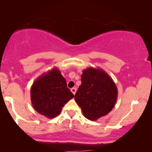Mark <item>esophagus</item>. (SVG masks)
Returning <instances> with one entry per match:
<instances>
[{
	"label": "esophagus",
	"instance_id": "1",
	"mask_svg": "<svg viewBox=\"0 0 152 152\" xmlns=\"http://www.w3.org/2000/svg\"><path fill=\"white\" fill-rule=\"evenodd\" d=\"M71 91H72V92L74 94H76V88H71Z\"/></svg>",
	"mask_w": 152,
	"mask_h": 152
}]
</instances>
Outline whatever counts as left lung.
<instances>
[{
  "instance_id": "obj_1",
  "label": "left lung",
  "mask_w": 152,
  "mask_h": 152,
  "mask_svg": "<svg viewBox=\"0 0 152 152\" xmlns=\"http://www.w3.org/2000/svg\"><path fill=\"white\" fill-rule=\"evenodd\" d=\"M82 84L74 96L84 116L96 121L110 112L117 100L116 84L101 68H88L81 75Z\"/></svg>"
}]
</instances>
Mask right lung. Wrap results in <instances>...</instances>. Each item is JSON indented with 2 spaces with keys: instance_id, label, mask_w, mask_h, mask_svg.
I'll list each match as a JSON object with an SVG mask.
<instances>
[{
  "instance_id": "add662e5",
  "label": "right lung",
  "mask_w": 152,
  "mask_h": 152,
  "mask_svg": "<svg viewBox=\"0 0 152 152\" xmlns=\"http://www.w3.org/2000/svg\"><path fill=\"white\" fill-rule=\"evenodd\" d=\"M74 96L67 87L66 79L57 68L40 76L31 88L33 108L48 119L60 115L62 107Z\"/></svg>"
}]
</instances>
